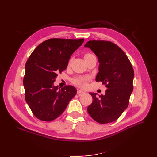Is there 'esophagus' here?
Here are the masks:
<instances>
[{
  "mask_svg": "<svg viewBox=\"0 0 157 157\" xmlns=\"http://www.w3.org/2000/svg\"><path fill=\"white\" fill-rule=\"evenodd\" d=\"M77 93H78V94H79V95H81V94H84L85 93V92L84 91H83V90H78V92H77Z\"/></svg>",
  "mask_w": 157,
  "mask_h": 157,
  "instance_id": "34e87169",
  "label": "esophagus"
}]
</instances>
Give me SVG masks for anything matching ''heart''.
Returning <instances> with one entry per match:
<instances>
[{"label": "heart", "instance_id": "b5f03b06", "mask_svg": "<svg viewBox=\"0 0 157 157\" xmlns=\"http://www.w3.org/2000/svg\"><path fill=\"white\" fill-rule=\"evenodd\" d=\"M93 55L90 54V53H87L84 55V59L88 57V56H90ZM71 61H69V63ZM89 80V78L87 76H78L76 77V78H73L72 79V83L75 86H78V87H80V88H84L86 86V84Z\"/></svg>", "mask_w": 157, "mask_h": 157}]
</instances>
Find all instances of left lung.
<instances>
[{
    "instance_id": "1",
    "label": "left lung",
    "mask_w": 157,
    "mask_h": 157,
    "mask_svg": "<svg viewBox=\"0 0 157 157\" xmlns=\"http://www.w3.org/2000/svg\"><path fill=\"white\" fill-rule=\"evenodd\" d=\"M97 56L99 72L96 82H102L107 89L105 95L90 93L92 102L87 111L99 123L116 121L129 105L133 91L134 71L125 53L109 41L90 40L85 44Z\"/></svg>"
}]
</instances>
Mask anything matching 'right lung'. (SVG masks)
Wrapping results in <instances>:
<instances>
[{"label": "right lung", "instance_id": "obj_1", "mask_svg": "<svg viewBox=\"0 0 157 157\" xmlns=\"http://www.w3.org/2000/svg\"><path fill=\"white\" fill-rule=\"evenodd\" d=\"M84 39L51 38L42 42L29 56L25 66V99L36 117L44 121L64 112L77 90L72 86L60 89L54 82L66 69L70 56Z\"/></svg>", "mask_w": 157, "mask_h": 157}]
</instances>
